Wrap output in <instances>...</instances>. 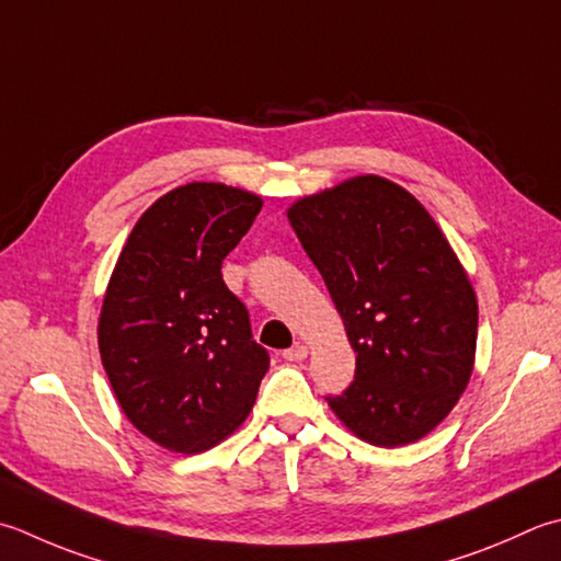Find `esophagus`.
<instances>
[{
    "label": "esophagus",
    "mask_w": 561,
    "mask_h": 561,
    "mask_svg": "<svg viewBox=\"0 0 561 561\" xmlns=\"http://www.w3.org/2000/svg\"><path fill=\"white\" fill-rule=\"evenodd\" d=\"M306 357H309V347L301 345V343L289 347V350H284V359H287V362H301Z\"/></svg>",
    "instance_id": "obj_1"
}]
</instances>
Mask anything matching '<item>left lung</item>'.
I'll return each instance as SVG.
<instances>
[{"instance_id": "8db88e82", "label": "left lung", "mask_w": 561, "mask_h": 561, "mask_svg": "<svg viewBox=\"0 0 561 561\" xmlns=\"http://www.w3.org/2000/svg\"><path fill=\"white\" fill-rule=\"evenodd\" d=\"M287 218L321 272L355 350L335 419L377 447L419 443L474 371L479 304L449 240L415 196L357 174L301 196Z\"/></svg>"}]
</instances>
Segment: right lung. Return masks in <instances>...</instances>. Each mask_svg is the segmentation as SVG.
I'll use <instances>...</instances> for the list:
<instances>
[{
	"mask_svg": "<svg viewBox=\"0 0 561 561\" xmlns=\"http://www.w3.org/2000/svg\"><path fill=\"white\" fill-rule=\"evenodd\" d=\"M260 208L262 196L224 182L174 186L142 211L108 277L104 371L130 425L170 453L199 455L233 435L270 369L221 277Z\"/></svg>",
	"mask_w": 561,
	"mask_h": 561,
	"instance_id": "right-lung-1",
	"label": "right lung"
}]
</instances>
